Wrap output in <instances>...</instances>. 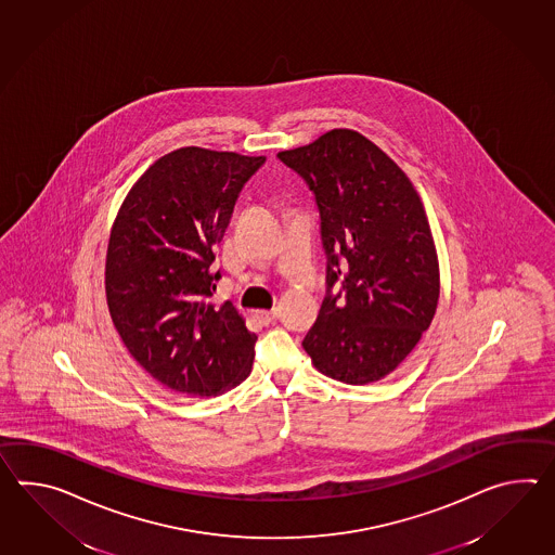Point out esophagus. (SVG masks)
I'll return each mask as SVG.
<instances>
[{
  "mask_svg": "<svg viewBox=\"0 0 555 555\" xmlns=\"http://www.w3.org/2000/svg\"><path fill=\"white\" fill-rule=\"evenodd\" d=\"M255 317H257L262 324H271L272 321L279 319V310H276V308H272V310H257Z\"/></svg>",
  "mask_w": 555,
  "mask_h": 555,
  "instance_id": "34e87169",
  "label": "esophagus"
}]
</instances>
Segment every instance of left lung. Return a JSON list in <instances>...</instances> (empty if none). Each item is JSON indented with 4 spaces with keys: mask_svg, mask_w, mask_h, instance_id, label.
Masks as SVG:
<instances>
[{
    "mask_svg": "<svg viewBox=\"0 0 555 555\" xmlns=\"http://www.w3.org/2000/svg\"><path fill=\"white\" fill-rule=\"evenodd\" d=\"M276 157L312 191L326 255V295L302 346L334 380L376 383L418 345L438 307V257L418 193L350 129Z\"/></svg>",
    "mask_w": 555,
    "mask_h": 555,
    "instance_id": "obj_1",
    "label": "left lung"
}]
</instances>
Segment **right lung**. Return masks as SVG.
Instances as JSON below:
<instances>
[{"label": "right lung", "mask_w": 555, "mask_h": 555, "mask_svg": "<svg viewBox=\"0 0 555 555\" xmlns=\"http://www.w3.org/2000/svg\"><path fill=\"white\" fill-rule=\"evenodd\" d=\"M264 157L183 147L149 167L112 229L105 293L113 324L149 374L189 396H215L253 369L257 334L231 302L210 305L215 247Z\"/></svg>", "instance_id": "right-lung-1"}]
</instances>
